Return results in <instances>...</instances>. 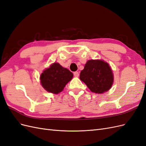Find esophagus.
Segmentation results:
<instances>
[{"label": "esophagus", "mask_w": 146, "mask_h": 146, "mask_svg": "<svg viewBox=\"0 0 146 146\" xmlns=\"http://www.w3.org/2000/svg\"><path fill=\"white\" fill-rule=\"evenodd\" d=\"M74 76L76 77H78L79 76V73L78 72H74Z\"/></svg>", "instance_id": "34e87169"}]
</instances>
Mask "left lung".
I'll list each match as a JSON object with an SVG mask.
<instances>
[{
    "label": "left lung",
    "instance_id": "8db88e82",
    "mask_svg": "<svg viewBox=\"0 0 146 146\" xmlns=\"http://www.w3.org/2000/svg\"><path fill=\"white\" fill-rule=\"evenodd\" d=\"M80 79L91 91L102 94L111 88L114 80L109 64L103 60H90L80 72Z\"/></svg>",
    "mask_w": 146,
    "mask_h": 146
}]
</instances>
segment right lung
Instances as JSON below:
<instances>
[{
  "label": "right lung",
  "mask_w": 146,
  "mask_h": 146,
  "mask_svg": "<svg viewBox=\"0 0 146 146\" xmlns=\"http://www.w3.org/2000/svg\"><path fill=\"white\" fill-rule=\"evenodd\" d=\"M72 77L73 74L69 70L62 67L58 63H54L44 70L40 80L42 87L47 91L58 94Z\"/></svg>",
  "instance_id": "add662e5"
}]
</instances>
